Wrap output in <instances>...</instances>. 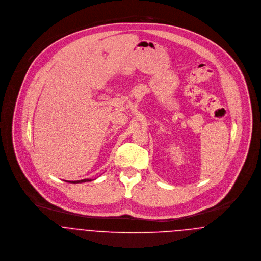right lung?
Listing matches in <instances>:
<instances>
[{
	"mask_svg": "<svg viewBox=\"0 0 261 261\" xmlns=\"http://www.w3.org/2000/svg\"><path fill=\"white\" fill-rule=\"evenodd\" d=\"M92 180L90 179H84V180H80V181H70L69 183H73V184H77V183H85V182H90Z\"/></svg>",
	"mask_w": 261,
	"mask_h": 261,
	"instance_id": "1",
	"label": "right lung"
}]
</instances>
